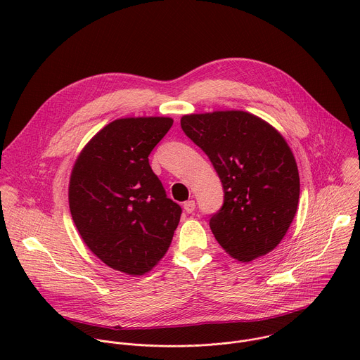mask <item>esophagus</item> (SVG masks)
<instances>
[{
    "label": "esophagus",
    "mask_w": 360,
    "mask_h": 360,
    "mask_svg": "<svg viewBox=\"0 0 360 360\" xmlns=\"http://www.w3.org/2000/svg\"><path fill=\"white\" fill-rule=\"evenodd\" d=\"M195 200H186L185 203H184V210L188 212V214H192L193 211H195Z\"/></svg>",
    "instance_id": "esophagus-1"
}]
</instances>
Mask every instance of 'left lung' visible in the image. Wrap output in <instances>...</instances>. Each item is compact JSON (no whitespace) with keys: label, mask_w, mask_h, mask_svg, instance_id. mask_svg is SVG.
Wrapping results in <instances>:
<instances>
[{"label":"left lung","mask_w":360,"mask_h":360,"mask_svg":"<svg viewBox=\"0 0 360 360\" xmlns=\"http://www.w3.org/2000/svg\"><path fill=\"white\" fill-rule=\"evenodd\" d=\"M182 131L211 160L224 186L222 208L210 226L232 258L249 262L274 250L299 202V172L285 138L245 111L181 118Z\"/></svg>","instance_id":"8db88e82"}]
</instances>
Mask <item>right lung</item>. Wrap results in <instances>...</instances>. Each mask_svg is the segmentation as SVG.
I'll return each mask as SVG.
<instances>
[{
    "label": "right lung",
    "mask_w": 360,
    "mask_h": 360,
    "mask_svg": "<svg viewBox=\"0 0 360 360\" xmlns=\"http://www.w3.org/2000/svg\"><path fill=\"white\" fill-rule=\"evenodd\" d=\"M174 120H115L81 150L71 172L68 200L74 224L110 268L139 276L167 253L182 210L149 165V153Z\"/></svg>",
    "instance_id": "add662e5"
}]
</instances>
